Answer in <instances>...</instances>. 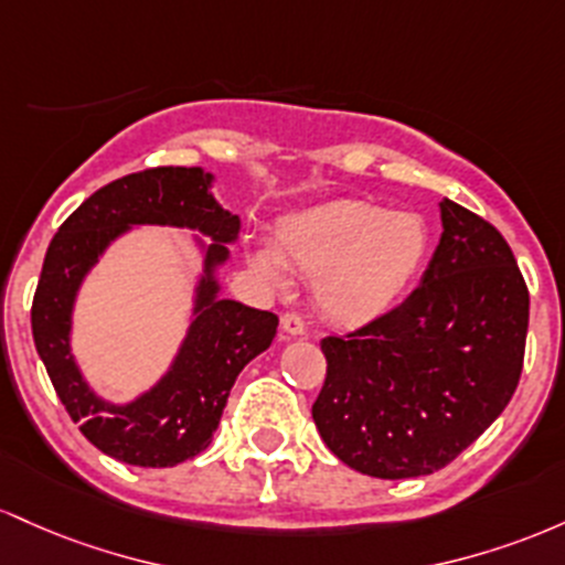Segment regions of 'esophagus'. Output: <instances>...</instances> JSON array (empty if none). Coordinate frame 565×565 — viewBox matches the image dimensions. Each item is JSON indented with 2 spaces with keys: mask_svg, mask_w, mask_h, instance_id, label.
<instances>
[{
  "mask_svg": "<svg viewBox=\"0 0 565 565\" xmlns=\"http://www.w3.org/2000/svg\"><path fill=\"white\" fill-rule=\"evenodd\" d=\"M280 328L282 333L288 335H303V331H307V322H303V317L299 312H285L280 317Z\"/></svg>",
  "mask_w": 565,
  "mask_h": 565,
  "instance_id": "esophagus-1",
  "label": "esophagus"
}]
</instances>
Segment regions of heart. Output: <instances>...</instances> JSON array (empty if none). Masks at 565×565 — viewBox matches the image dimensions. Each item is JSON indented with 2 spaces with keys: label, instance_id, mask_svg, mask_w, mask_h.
Instances as JSON below:
<instances>
[{
  "label": "heart",
  "instance_id": "obj_1",
  "mask_svg": "<svg viewBox=\"0 0 565 565\" xmlns=\"http://www.w3.org/2000/svg\"><path fill=\"white\" fill-rule=\"evenodd\" d=\"M429 253L422 215L360 200L317 205L282 221L275 245L250 250L266 280L282 285L288 264L315 280L322 315L358 326L384 315L416 280Z\"/></svg>",
  "mask_w": 565,
  "mask_h": 565
}]
</instances>
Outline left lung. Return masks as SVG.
<instances>
[{"label": "left lung", "instance_id": "obj_1", "mask_svg": "<svg viewBox=\"0 0 565 565\" xmlns=\"http://www.w3.org/2000/svg\"><path fill=\"white\" fill-rule=\"evenodd\" d=\"M422 285L401 307L328 335L312 419L352 470L433 475L507 408L521 382L529 288L497 226L451 200Z\"/></svg>", "mask_w": 565, "mask_h": 565}]
</instances>
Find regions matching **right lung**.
Wrapping results in <instances>:
<instances>
[{
  "label": "right lung",
  "mask_w": 565,
  "mask_h": 565,
  "mask_svg": "<svg viewBox=\"0 0 565 565\" xmlns=\"http://www.w3.org/2000/svg\"><path fill=\"white\" fill-rule=\"evenodd\" d=\"M202 168H149L122 175L90 194L61 224L44 253L31 303V331L47 376L79 433L98 451L136 467H173L211 446L234 379L271 344L277 315L218 299L215 266L230 258L239 218L211 194ZM186 225L207 233L206 275L195 320L171 371L128 406L100 402L81 379L71 354L76 290L97 256L130 225Z\"/></svg>",
  "instance_id": "add662e5"
}]
</instances>
